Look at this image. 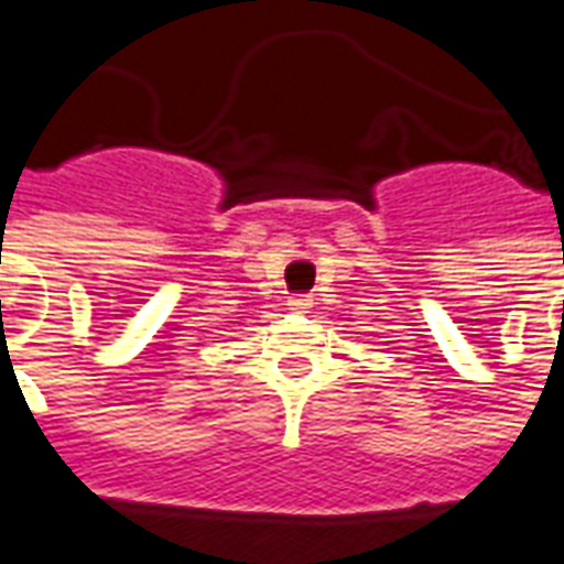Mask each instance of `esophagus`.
<instances>
[{"label": "esophagus", "instance_id": "1", "mask_svg": "<svg viewBox=\"0 0 564 564\" xmlns=\"http://www.w3.org/2000/svg\"><path fill=\"white\" fill-rule=\"evenodd\" d=\"M290 307L299 311V314H307V311L314 307V299H311V295H293V299H290Z\"/></svg>", "mask_w": 564, "mask_h": 564}]
</instances>
